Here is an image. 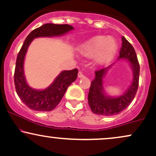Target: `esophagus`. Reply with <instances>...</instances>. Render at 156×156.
Returning a JSON list of instances; mask_svg holds the SVG:
<instances>
[{
	"instance_id": "34e87169",
	"label": "esophagus",
	"mask_w": 156,
	"mask_h": 156,
	"mask_svg": "<svg viewBox=\"0 0 156 156\" xmlns=\"http://www.w3.org/2000/svg\"><path fill=\"white\" fill-rule=\"evenodd\" d=\"M78 77H79V78H83L84 75L83 74V73H82V72L78 73Z\"/></svg>"
}]
</instances>
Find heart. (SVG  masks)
I'll use <instances>...</instances> for the list:
<instances>
[{
	"label": "heart",
	"mask_w": 156,
	"mask_h": 156,
	"mask_svg": "<svg viewBox=\"0 0 156 156\" xmlns=\"http://www.w3.org/2000/svg\"><path fill=\"white\" fill-rule=\"evenodd\" d=\"M118 44L113 37L97 35L91 37L81 46L80 52L86 57L95 56L98 65H105L115 55Z\"/></svg>",
	"instance_id": "b5f03b06"
}]
</instances>
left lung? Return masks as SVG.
<instances>
[{"label":"left lung","mask_w":156,"mask_h":156,"mask_svg":"<svg viewBox=\"0 0 156 156\" xmlns=\"http://www.w3.org/2000/svg\"><path fill=\"white\" fill-rule=\"evenodd\" d=\"M119 59H126L133 70L132 85L121 96L111 97L105 94L103 89V78L112 65L95 71V78L91 83L88 101L91 111L99 115L110 116L117 115L128 107L134 99L139 86L140 64L132 45L124 37H122V46Z\"/></svg>","instance_id":"8db88e82"}]
</instances>
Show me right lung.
<instances>
[{
    "mask_svg": "<svg viewBox=\"0 0 156 156\" xmlns=\"http://www.w3.org/2000/svg\"><path fill=\"white\" fill-rule=\"evenodd\" d=\"M73 30L69 24L48 23L33 30L27 35L16 57L14 85L19 97L28 108L35 111H51L62 99L69 86L76 80L78 69L60 73L54 83L44 90H35L28 86L24 74V60L27 48L35 37L62 35Z\"/></svg>",
    "mask_w": 156,
    "mask_h": 156,
    "instance_id": "1",
    "label": "right lung"
}]
</instances>
